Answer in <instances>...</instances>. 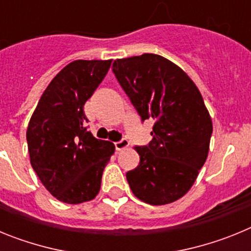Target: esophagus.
<instances>
[{
	"mask_svg": "<svg viewBox=\"0 0 251 251\" xmlns=\"http://www.w3.org/2000/svg\"><path fill=\"white\" fill-rule=\"evenodd\" d=\"M114 146H115V150H117V151H122V150H124V148L129 147V142H128V139L123 138V139H122V141L115 142Z\"/></svg>",
	"mask_w": 251,
	"mask_h": 251,
	"instance_id": "1",
	"label": "esophagus"
}]
</instances>
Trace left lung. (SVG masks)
Returning <instances> with one entry per match:
<instances>
[{
  "label": "left lung",
  "instance_id": "1",
  "mask_svg": "<svg viewBox=\"0 0 251 251\" xmlns=\"http://www.w3.org/2000/svg\"><path fill=\"white\" fill-rule=\"evenodd\" d=\"M113 73L141 115L154 121L148 146L134 147L139 165L127 172L134 196L166 205L185 196L206 162L212 121L191 77L156 54L117 59Z\"/></svg>",
  "mask_w": 251,
  "mask_h": 251
}]
</instances>
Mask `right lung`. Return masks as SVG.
<instances>
[{
  "label": "right lung",
  "mask_w": 251,
  "mask_h": 251,
  "mask_svg": "<svg viewBox=\"0 0 251 251\" xmlns=\"http://www.w3.org/2000/svg\"><path fill=\"white\" fill-rule=\"evenodd\" d=\"M112 60H75L43 93L28 122L31 166L61 202L76 205L99 194L101 175L114 145L88 132L84 104L109 70Z\"/></svg>",
  "instance_id": "obj_1"
}]
</instances>
